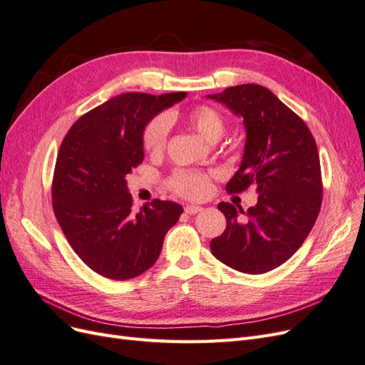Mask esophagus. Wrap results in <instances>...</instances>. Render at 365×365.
<instances>
[{
    "instance_id": "1",
    "label": "esophagus",
    "mask_w": 365,
    "mask_h": 365,
    "mask_svg": "<svg viewBox=\"0 0 365 365\" xmlns=\"http://www.w3.org/2000/svg\"><path fill=\"white\" fill-rule=\"evenodd\" d=\"M184 212H185L187 215H196V213L202 212V207H200V205H185Z\"/></svg>"
}]
</instances>
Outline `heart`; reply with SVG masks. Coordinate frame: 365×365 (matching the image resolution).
Wrapping results in <instances>:
<instances>
[{"mask_svg":"<svg viewBox=\"0 0 365 365\" xmlns=\"http://www.w3.org/2000/svg\"><path fill=\"white\" fill-rule=\"evenodd\" d=\"M175 118V114H160L143 129V148L149 155H163L168 146L170 121ZM184 123L210 143H216L225 132L224 115L210 105H197L189 109L184 115ZM169 187L184 200L201 201L212 192V175L197 170H176L169 178Z\"/></svg>","mask_w":365,"mask_h":365,"instance_id":"obj_1","label":"heart"}]
</instances>
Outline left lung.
I'll list each match as a JSON object with an SVG mask.
<instances>
[{
	"label": "left lung",
	"mask_w": 365,
	"mask_h": 365,
	"mask_svg": "<svg viewBox=\"0 0 365 365\" xmlns=\"http://www.w3.org/2000/svg\"><path fill=\"white\" fill-rule=\"evenodd\" d=\"M208 97L244 118L247 129L244 158L227 192L240 193L252 184L259 192L257 204L247 212L217 204L227 228L210 250L236 271L268 272L302 247L322 208L317 143L304 121L262 85L230 86Z\"/></svg>",
	"instance_id": "left-lung-1"
}]
</instances>
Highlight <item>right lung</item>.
Masks as SVG:
<instances>
[{"label": "right lung", "mask_w": 365, "mask_h": 365, "mask_svg": "<svg viewBox=\"0 0 365 365\" xmlns=\"http://www.w3.org/2000/svg\"><path fill=\"white\" fill-rule=\"evenodd\" d=\"M185 96L120 94L83 114L62 141L51 185L54 215L77 256L106 279L148 271L182 213L180 204L160 200L132 213L126 175L145 158L143 129Z\"/></svg>", "instance_id": "right-lung-1"}]
</instances>
